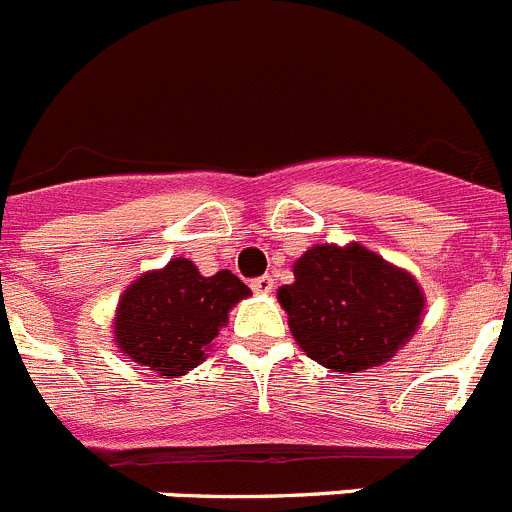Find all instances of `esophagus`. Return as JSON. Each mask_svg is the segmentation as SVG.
I'll return each mask as SVG.
<instances>
[{"label":"esophagus","mask_w":512,"mask_h":512,"mask_svg":"<svg viewBox=\"0 0 512 512\" xmlns=\"http://www.w3.org/2000/svg\"><path fill=\"white\" fill-rule=\"evenodd\" d=\"M253 292H259V295H269L271 289H274V279L271 277H259L251 282Z\"/></svg>","instance_id":"1"}]
</instances>
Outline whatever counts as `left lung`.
<instances>
[{
    "mask_svg": "<svg viewBox=\"0 0 512 512\" xmlns=\"http://www.w3.org/2000/svg\"><path fill=\"white\" fill-rule=\"evenodd\" d=\"M279 287L297 346L333 372H364L390 361L415 336L425 295L410 271L361 243H318Z\"/></svg>",
    "mask_w": 512,
    "mask_h": 512,
    "instance_id": "8db88e82",
    "label": "left lung"
}]
</instances>
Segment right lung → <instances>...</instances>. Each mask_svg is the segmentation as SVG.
Here are the masks:
<instances>
[{
  "label": "right lung",
  "mask_w": 512,
  "mask_h": 512,
  "mask_svg": "<svg viewBox=\"0 0 512 512\" xmlns=\"http://www.w3.org/2000/svg\"><path fill=\"white\" fill-rule=\"evenodd\" d=\"M251 289L228 269L202 277L184 256L140 274L120 295L112 333L120 354L161 377H182L205 361L228 312Z\"/></svg>",
  "instance_id": "add662e5"
}]
</instances>
